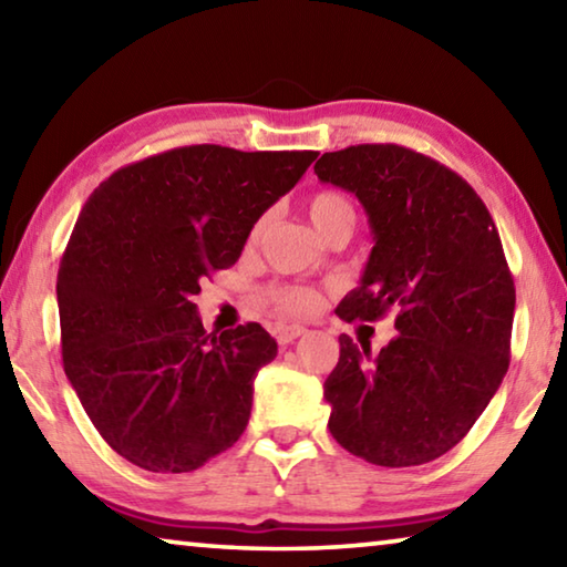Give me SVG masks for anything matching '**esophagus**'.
<instances>
[{
  "label": "esophagus",
  "instance_id": "1",
  "mask_svg": "<svg viewBox=\"0 0 567 567\" xmlns=\"http://www.w3.org/2000/svg\"><path fill=\"white\" fill-rule=\"evenodd\" d=\"M305 332H307V328H302V324H285V328H277V342L290 344Z\"/></svg>",
  "mask_w": 567,
  "mask_h": 567
}]
</instances>
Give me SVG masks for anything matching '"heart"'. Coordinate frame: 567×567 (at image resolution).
I'll use <instances>...</instances> for the list:
<instances>
[{
    "instance_id": "heart-1",
    "label": "heart",
    "mask_w": 567,
    "mask_h": 567,
    "mask_svg": "<svg viewBox=\"0 0 567 567\" xmlns=\"http://www.w3.org/2000/svg\"><path fill=\"white\" fill-rule=\"evenodd\" d=\"M307 215H310L312 225L322 235L330 225L338 223L342 217H354L352 205L348 197L338 195V192H318V195L310 197L307 203ZM267 229V217L255 219V225L249 227L247 235V247H257L262 243ZM272 302L287 312H315L320 307V295L312 290V287H275L272 290Z\"/></svg>"
}]
</instances>
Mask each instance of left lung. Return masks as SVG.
Returning a JSON list of instances; mask_svg holds the SVG:
<instances>
[{
  "mask_svg": "<svg viewBox=\"0 0 567 567\" xmlns=\"http://www.w3.org/2000/svg\"><path fill=\"white\" fill-rule=\"evenodd\" d=\"M315 175L360 199L375 239L334 312L344 322L395 312L398 330L378 354L340 334L328 427L372 465L430 463L467 435L511 362L515 285L501 235L457 172L408 147L324 152Z\"/></svg>",
  "mask_w": 567,
  "mask_h": 567,
  "instance_id": "left-lung-1",
  "label": "left lung"
}]
</instances>
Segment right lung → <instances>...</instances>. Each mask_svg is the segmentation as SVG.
Masks as SVG:
<instances>
[{
  "mask_svg": "<svg viewBox=\"0 0 567 567\" xmlns=\"http://www.w3.org/2000/svg\"><path fill=\"white\" fill-rule=\"evenodd\" d=\"M315 159L177 147L117 169L84 203L56 275L62 360L92 425L132 465L189 473L245 433L277 342L257 322L207 332L192 297Z\"/></svg>",
  "mask_w": 567,
  "mask_h": 567,
  "instance_id": "1",
  "label": "right lung"
}]
</instances>
